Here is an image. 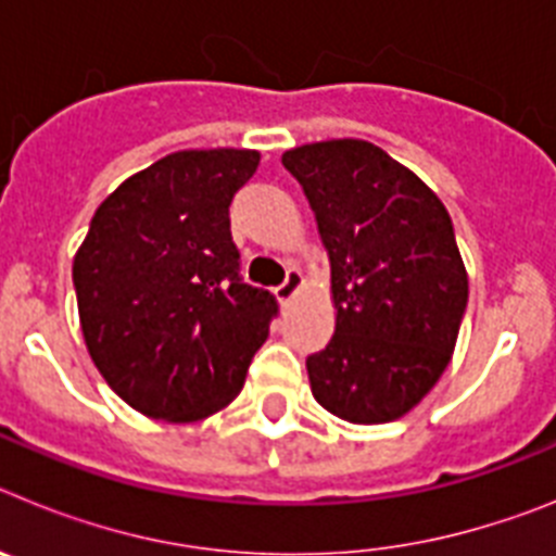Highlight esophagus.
<instances>
[{"instance_id": "1", "label": "esophagus", "mask_w": 556, "mask_h": 556, "mask_svg": "<svg viewBox=\"0 0 556 556\" xmlns=\"http://www.w3.org/2000/svg\"><path fill=\"white\" fill-rule=\"evenodd\" d=\"M303 283V275L298 273V269H287V278H283V283L278 289H275V294H278V301L287 306L289 301H292L294 294H298V289H301Z\"/></svg>"}]
</instances>
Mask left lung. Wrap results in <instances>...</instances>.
Listing matches in <instances>:
<instances>
[{"label": "left lung", "instance_id": "obj_1", "mask_svg": "<svg viewBox=\"0 0 556 556\" xmlns=\"http://www.w3.org/2000/svg\"><path fill=\"white\" fill-rule=\"evenodd\" d=\"M281 161L331 262L337 328L306 358L312 395L348 424H390L443 376L468 306L448 211L370 141L303 144Z\"/></svg>", "mask_w": 556, "mask_h": 556}]
</instances>
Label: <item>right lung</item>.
<instances>
[{
    "label": "right lung",
    "instance_id": "add662e5",
    "mask_svg": "<svg viewBox=\"0 0 556 556\" xmlns=\"http://www.w3.org/2000/svg\"><path fill=\"white\" fill-rule=\"evenodd\" d=\"M255 166L253 150L172 152L113 191L77 250L86 348L141 415L191 424L228 406L278 317L275 294L244 283L230 236Z\"/></svg>",
    "mask_w": 556,
    "mask_h": 556
}]
</instances>
